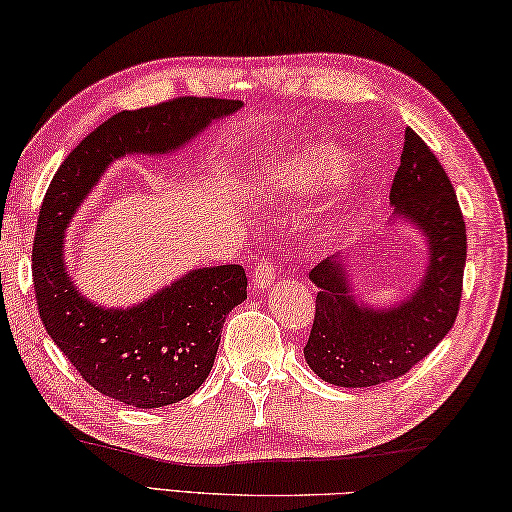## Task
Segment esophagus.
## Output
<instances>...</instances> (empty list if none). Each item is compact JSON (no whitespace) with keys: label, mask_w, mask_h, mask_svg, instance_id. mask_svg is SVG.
<instances>
[{"label":"esophagus","mask_w":512,"mask_h":512,"mask_svg":"<svg viewBox=\"0 0 512 512\" xmlns=\"http://www.w3.org/2000/svg\"><path fill=\"white\" fill-rule=\"evenodd\" d=\"M277 277V268L268 262V259H259L253 268V288L257 291H264V288L271 286Z\"/></svg>","instance_id":"obj_1"}]
</instances>
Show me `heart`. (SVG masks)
<instances>
[{"label":"heart","mask_w":512,"mask_h":512,"mask_svg":"<svg viewBox=\"0 0 512 512\" xmlns=\"http://www.w3.org/2000/svg\"><path fill=\"white\" fill-rule=\"evenodd\" d=\"M347 156L336 145L315 143L293 156L277 159L271 170L259 176V185L266 194H300L318 190L320 185L342 174Z\"/></svg>","instance_id":"heart-1"}]
</instances>
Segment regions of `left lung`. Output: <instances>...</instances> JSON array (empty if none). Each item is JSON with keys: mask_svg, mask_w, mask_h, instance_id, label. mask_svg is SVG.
Segmentation results:
<instances>
[{"mask_svg": "<svg viewBox=\"0 0 512 512\" xmlns=\"http://www.w3.org/2000/svg\"><path fill=\"white\" fill-rule=\"evenodd\" d=\"M389 201L394 215L412 221L427 237V273L401 304L371 309L351 295L338 255L313 268L309 280L320 291L304 358L324 383L371 387L403 376L457 320L468 253L466 221L450 176L410 127Z\"/></svg>", "mask_w": 512, "mask_h": 512, "instance_id": "8db88e82", "label": "left lung"}]
</instances>
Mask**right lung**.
Returning <instances> with one entry per match:
<instances>
[{
	"instance_id": "add662e5",
	"label": "right lung",
	"mask_w": 512,
	"mask_h": 512,
	"mask_svg": "<svg viewBox=\"0 0 512 512\" xmlns=\"http://www.w3.org/2000/svg\"><path fill=\"white\" fill-rule=\"evenodd\" d=\"M239 107V100L188 96L120 111L78 143L44 194L33 244L37 311L78 374L114 401L152 410L197 392L215 365L226 315L246 300V271L197 268L132 309H102L69 280L64 230L109 163L179 150Z\"/></svg>"
}]
</instances>
